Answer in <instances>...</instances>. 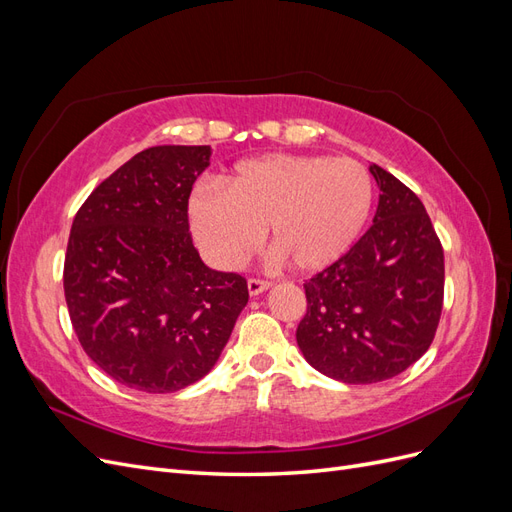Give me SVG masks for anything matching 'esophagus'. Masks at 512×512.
<instances>
[{
	"label": "esophagus",
	"mask_w": 512,
	"mask_h": 512,
	"mask_svg": "<svg viewBox=\"0 0 512 512\" xmlns=\"http://www.w3.org/2000/svg\"><path fill=\"white\" fill-rule=\"evenodd\" d=\"M269 282L267 280H258V277H252V280H247V290H250L252 297H256V294L269 290Z\"/></svg>",
	"instance_id": "obj_1"
}]
</instances>
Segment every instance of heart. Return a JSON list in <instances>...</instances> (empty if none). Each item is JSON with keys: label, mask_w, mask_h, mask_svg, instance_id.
Listing matches in <instances>:
<instances>
[{"label": "heart", "mask_w": 512, "mask_h": 512, "mask_svg": "<svg viewBox=\"0 0 512 512\" xmlns=\"http://www.w3.org/2000/svg\"><path fill=\"white\" fill-rule=\"evenodd\" d=\"M218 192L190 198L196 241L218 267L235 269L267 230L277 260L314 273L342 258L367 222L369 170L352 158L271 153L243 160L218 179Z\"/></svg>", "instance_id": "heart-1"}]
</instances>
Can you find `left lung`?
I'll use <instances>...</instances> for the list:
<instances>
[{
	"label": "left lung",
	"mask_w": 512,
	"mask_h": 512,
	"mask_svg": "<svg viewBox=\"0 0 512 512\" xmlns=\"http://www.w3.org/2000/svg\"><path fill=\"white\" fill-rule=\"evenodd\" d=\"M369 173L380 188L374 224L303 284L297 329L305 361L346 384L389 380L421 359L444 299L442 243L421 198L376 164Z\"/></svg>",
	"instance_id": "obj_1"
}]
</instances>
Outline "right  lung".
<instances>
[{
    "label": "right lung",
    "mask_w": 512,
    "mask_h": 512,
    "mask_svg": "<svg viewBox=\"0 0 512 512\" xmlns=\"http://www.w3.org/2000/svg\"><path fill=\"white\" fill-rule=\"evenodd\" d=\"M211 147L136 153L76 213L64 292L76 337L104 374L145 393L205 378L247 305L245 277L209 269L188 200Z\"/></svg>",
    "instance_id": "right-lung-1"
}]
</instances>
